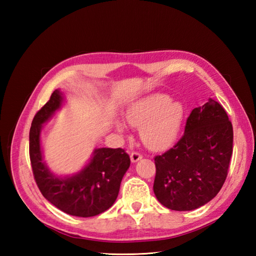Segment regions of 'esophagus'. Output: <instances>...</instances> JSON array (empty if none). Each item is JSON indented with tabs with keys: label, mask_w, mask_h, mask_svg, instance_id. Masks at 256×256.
<instances>
[{
	"label": "esophagus",
	"mask_w": 256,
	"mask_h": 256,
	"mask_svg": "<svg viewBox=\"0 0 256 256\" xmlns=\"http://www.w3.org/2000/svg\"><path fill=\"white\" fill-rule=\"evenodd\" d=\"M130 157H131L132 162H138L140 160H142L143 156H142V154L138 153V152H132L131 155H130Z\"/></svg>",
	"instance_id": "esophagus-1"
}]
</instances>
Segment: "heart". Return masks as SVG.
I'll use <instances>...</instances> for the list:
<instances>
[{"mask_svg":"<svg viewBox=\"0 0 256 256\" xmlns=\"http://www.w3.org/2000/svg\"><path fill=\"white\" fill-rule=\"evenodd\" d=\"M184 116L182 103L172 101L167 94H157L140 100L128 108L126 121L134 128H140V138L153 150H166L176 142ZM123 132V123H116Z\"/></svg>","mask_w":256,"mask_h":256,"instance_id":"1","label":"heart"}]
</instances>
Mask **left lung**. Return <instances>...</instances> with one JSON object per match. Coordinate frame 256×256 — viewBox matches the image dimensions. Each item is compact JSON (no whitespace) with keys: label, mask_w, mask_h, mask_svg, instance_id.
<instances>
[{"label":"left lung","mask_w":256,"mask_h":256,"mask_svg":"<svg viewBox=\"0 0 256 256\" xmlns=\"http://www.w3.org/2000/svg\"><path fill=\"white\" fill-rule=\"evenodd\" d=\"M233 128L220 103L194 108L182 138L155 156L154 192L166 208L189 211L209 202L224 186L233 150Z\"/></svg>","instance_id":"8db88e82"}]
</instances>
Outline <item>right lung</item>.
Returning <instances> with one entry per match:
<instances>
[{"label":"right lung","instance_id":"add662e5","mask_svg":"<svg viewBox=\"0 0 256 256\" xmlns=\"http://www.w3.org/2000/svg\"><path fill=\"white\" fill-rule=\"evenodd\" d=\"M64 98L55 90L50 99L32 118L30 130V158L35 182L42 194L68 214L94 216L106 211L116 200L120 184L131 160L122 148H96L90 162L72 177H58L42 160L40 131L62 104Z\"/></svg>","mask_w":256,"mask_h":256}]
</instances>
